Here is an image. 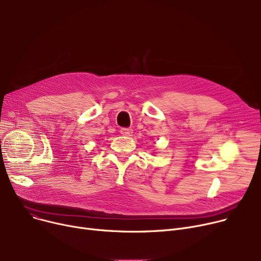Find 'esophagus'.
<instances>
[{
  "mask_svg": "<svg viewBox=\"0 0 261 261\" xmlns=\"http://www.w3.org/2000/svg\"><path fill=\"white\" fill-rule=\"evenodd\" d=\"M120 133H121L122 135L130 136V135H132L133 130H132L131 128H121V129H120Z\"/></svg>",
  "mask_w": 261,
  "mask_h": 261,
  "instance_id": "1",
  "label": "esophagus"
}]
</instances>
